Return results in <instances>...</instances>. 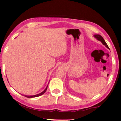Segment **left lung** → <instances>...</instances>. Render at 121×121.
<instances>
[{
  "instance_id": "left-lung-1",
  "label": "left lung",
  "mask_w": 121,
  "mask_h": 121,
  "mask_svg": "<svg viewBox=\"0 0 121 121\" xmlns=\"http://www.w3.org/2000/svg\"><path fill=\"white\" fill-rule=\"evenodd\" d=\"M94 37L95 38H96V39L98 40V41H100L102 44H103V45H105V46L107 47V48H108V49H109V48L108 47V44H107V43L105 42V40H104V39L103 38H102V37L101 35H98V34H96V35H94Z\"/></svg>"
}]
</instances>
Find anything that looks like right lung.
Masks as SVG:
<instances>
[{
	"mask_svg": "<svg viewBox=\"0 0 121 121\" xmlns=\"http://www.w3.org/2000/svg\"><path fill=\"white\" fill-rule=\"evenodd\" d=\"M47 87H48V85L47 86V87H46V88L45 89V90H44L43 92H41L40 93H39V94H36V95H32V96H28V95H24L25 96H26V97H28V98H32V97H38V96H41V95H42V94H43L45 92H46V90H47Z\"/></svg>",
	"mask_w": 121,
	"mask_h": 121,
	"instance_id": "right-lung-1",
	"label": "right lung"
}]
</instances>
